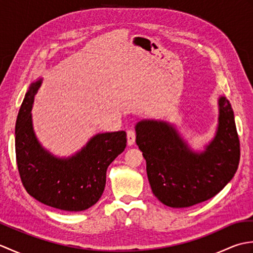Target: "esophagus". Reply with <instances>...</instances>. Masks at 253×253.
Listing matches in <instances>:
<instances>
[{"label":"esophagus","mask_w":253,"mask_h":253,"mask_svg":"<svg viewBox=\"0 0 253 253\" xmlns=\"http://www.w3.org/2000/svg\"><path fill=\"white\" fill-rule=\"evenodd\" d=\"M136 141V131L133 129H128L127 130V142L129 146H132Z\"/></svg>","instance_id":"obj_1"}]
</instances>
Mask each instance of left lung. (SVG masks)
Instances as JSON below:
<instances>
[{"label": "left lung", "mask_w": 253, "mask_h": 253, "mask_svg": "<svg viewBox=\"0 0 253 253\" xmlns=\"http://www.w3.org/2000/svg\"><path fill=\"white\" fill-rule=\"evenodd\" d=\"M218 128L206 152L189 151L173 127L140 122L136 142L147 162L148 179L159 200L170 208H188L213 198L233 178L240 143L229 101L219 98Z\"/></svg>", "instance_id": "1"}]
</instances>
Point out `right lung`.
<instances>
[{
	"label": "right lung",
	"instance_id": "add662e5",
	"mask_svg": "<svg viewBox=\"0 0 253 253\" xmlns=\"http://www.w3.org/2000/svg\"><path fill=\"white\" fill-rule=\"evenodd\" d=\"M41 82L27 92L16 122L15 150L20 180L36 200L63 211H84L99 201L109 165L126 148V132L99 133L75 157L61 160L37 141L31 123L34 96Z\"/></svg>",
	"mask_w": 253,
	"mask_h": 253
}]
</instances>
